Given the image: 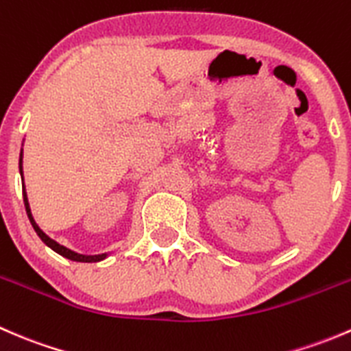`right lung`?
Instances as JSON below:
<instances>
[{
    "label": "right lung",
    "mask_w": 351,
    "mask_h": 351,
    "mask_svg": "<svg viewBox=\"0 0 351 351\" xmlns=\"http://www.w3.org/2000/svg\"><path fill=\"white\" fill-rule=\"evenodd\" d=\"M22 162H23V154L20 153V175H22V178H23V166H22ZM23 202H25V210H27L28 219H30L32 228L35 229V232H37L38 238H40L42 241L47 244V246L51 247V250H54L56 253H59V254H61V256L67 258V260L81 261V263H97V261H101V260H105V258H107V253H104V254H80V253H76V251L69 250V247L62 246V244H59L58 241H54V239L49 238V236L45 234V232L42 231L40 228H38V224H37V222H35L34 215H32L30 205H28L27 192H25V185H23Z\"/></svg>",
    "instance_id": "obj_1"
}]
</instances>
